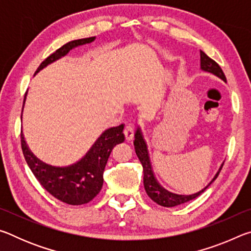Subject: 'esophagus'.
Masks as SVG:
<instances>
[{
    "mask_svg": "<svg viewBox=\"0 0 251 251\" xmlns=\"http://www.w3.org/2000/svg\"><path fill=\"white\" fill-rule=\"evenodd\" d=\"M124 134H125V137H126V141H131V139L134 138V127L131 124H128L124 129Z\"/></svg>",
    "mask_w": 251,
    "mask_h": 251,
    "instance_id": "esophagus-1",
    "label": "esophagus"
}]
</instances>
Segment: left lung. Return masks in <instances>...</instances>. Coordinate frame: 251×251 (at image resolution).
<instances>
[{
	"instance_id": "obj_1",
	"label": "left lung",
	"mask_w": 251,
	"mask_h": 251,
	"mask_svg": "<svg viewBox=\"0 0 251 251\" xmlns=\"http://www.w3.org/2000/svg\"><path fill=\"white\" fill-rule=\"evenodd\" d=\"M201 70L203 72H207V73L214 74L220 79H223L224 82H227L226 76H225L223 70L220 69V66L214 61V59H211L209 56H207L202 50H201ZM134 146H135L136 155H137L138 159L141 160V163L143 165L144 187H145L146 194L148 195V197H150L151 201H154L156 203H158V205L164 206V207H175L189 201H193V199L198 197L199 195L205 192V190L208 188V186H209L211 182L218 177L219 173L224 166V164H222V166L219 167L218 172L216 173V175L210 180L209 184H208L205 188L199 190L198 193H195L192 195L174 194V193L168 192L167 189H165L164 187L159 184L158 180L156 179V177L154 175V171H152V167H151L147 144L145 142V138H144L142 129L139 126H137V129L135 131Z\"/></svg>"
}]
</instances>
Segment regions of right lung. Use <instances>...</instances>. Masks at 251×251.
<instances>
[{"label": "right lung", "instance_id": "obj_1", "mask_svg": "<svg viewBox=\"0 0 251 251\" xmlns=\"http://www.w3.org/2000/svg\"><path fill=\"white\" fill-rule=\"evenodd\" d=\"M95 39V36L87 37V39L71 41L63 45L41 63L35 75L48 65L66 56L70 50L80 45L92 43ZM26 95L27 92L24 96L22 115ZM22 115H21V121H22ZM123 130H124V124L104 130L82 158L74 164L63 167L52 166L37 158L25 142L23 131H21V144H22L24 158L29 169L40 184L52 196L69 205H83L90 202L100 192L104 182V169L110 151L114 146L125 141Z\"/></svg>", "mask_w": 251, "mask_h": 251}]
</instances>
